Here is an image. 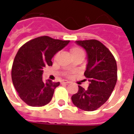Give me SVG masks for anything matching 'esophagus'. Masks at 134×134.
Instances as JSON below:
<instances>
[{
    "instance_id": "1",
    "label": "esophagus",
    "mask_w": 134,
    "mask_h": 134,
    "mask_svg": "<svg viewBox=\"0 0 134 134\" xmlns=\"http://www.w3.org/2000/svg\"><path fill=\"white\" fill-rule=\"evenodd\" d=\"M68 83H70V82L68 81V80H63V81L62 82V84H68Z\"/></svg>"
}]
</instances>
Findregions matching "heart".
I'll return each mask as SVG.
<instances>
[{
    "label": "heart",
    "mask_w": 134,
    "mask_h": 134,
    "mask_svg": "<svg viewBox=\"0 0 134 134\" xmlns=\"http://www.w3.org/2000/svg\"><path fill=\"white\" fill-rule=\"evenodd\" d=\"M70 52H71V54H72V57L75 56V55H79V54H84L83 50H82L80 48H79V47H76V46H74V47H72V48H71ZM58 54H57L56 55H55V58L58 56Z\"/></svg>",
    "instance_id": "b5f03b06"
}]
</instances>
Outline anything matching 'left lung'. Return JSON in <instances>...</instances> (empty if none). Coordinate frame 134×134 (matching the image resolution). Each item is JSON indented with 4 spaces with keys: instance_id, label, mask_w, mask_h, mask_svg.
Listing matches in <instances>:
<instances>
[{
    "instance_id": "left-lung-1",
    "label": "left lung",
    "mask_w": 134,
    "mask_h": 134,
    "mask_svg": "<svg viewBox=\"0 0 134 134\" xmlns=\"http://www.w3.org/2000/svg\"><path fill=\"white\" fill-rule=\"evenodd\" d=\"M85 49L87 65L85 76L88 79L87 89L79 86V91L72 96L76 107L86 111H93L103 105L109 98L118 80V68L113 54L98 40L76 41Z\"/></svg>"
}]
</instances>
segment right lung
<instances>
[{
    "mask_svg": "<svg viewBox=\"0 0 134 134\" xmlns=\"http://www.w3.org/2000/svg\"><path fill=\"white\" fill-rule=\"evenodd\" d=\"M69 42L41 36L30 40L19 49L12 66L11 77L19 96L26 104L42 107L50 102L60 82L43 81V68L52 66L54 55Z\"/></svg>",
    "mask_w": 134,
    "mask_h": 134,
    "instance_id": "obj_1",
    "label": "right lung"
}]
</instances>
